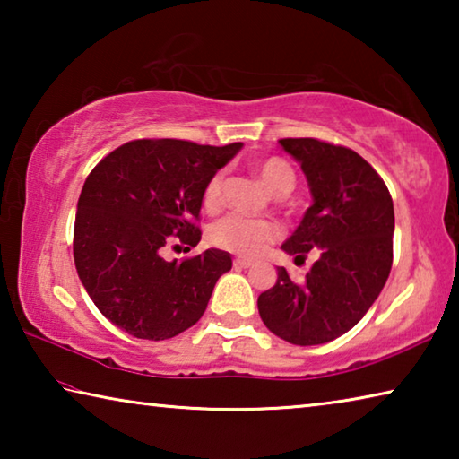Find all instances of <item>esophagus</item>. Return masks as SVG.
Returning <instances> with one entry per match:
<instances>
[{"mask_svg":"<svg viewBox=\"0 0 459 459\" xmlns=\"http://www.w3.org/2000/svg\"><path fill=\"white\" fill-rule=\"evenodd\" d=\"M232 265H235V269H248L253 265V263L248 259H235V261H232Z\"/></svg>","mask_w":459,"mask_h":459,"instance_id":"obj_1","label":"esophagus"}]
</instances>
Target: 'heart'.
Listing matches in <instances>:
<instances>
[{
  "instance_id": "1",
  "label": "heart",
  "mask_w": 459,
  "mask_h": 459,
  "mask_svg": "<svg viewBox=\"0 0 459 459\" xmlns=\"http://www.w3.org/2000/svg\"><path fill=\"white\" fill-rule=\"evenodd\" d=\"M257 174L267 188L281 196L293 190L295 186V172L290 161L283 158H267L261 160L257 164ZM222 188H224V178L222 174H214L211 180H208L204 188V196L202 202L208 211H216L222 202ZM281 230H279L277 224L269 221H259V219H248V216L240 214H229L221 219L211 229V240L214 247L222 248V251L240 255V257H255L265 251V248L279 238Z\"/></svg>"
}]
</instances>
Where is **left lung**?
<instances>
[{"mask_svg":"<svg viewBox=\"0 0 459 459\" xmlns=\"http://www.w3.org/2000/svg\"><path fill=\"white\" fill-rule=\"evenodd\" d=\"M301 164L314 204L281 245L295 261L314 251L304 283L285 267L257 299L263 324L290 344H325L362 320L391 273L394 211L375 168L344 145L314 137L279 139Z\"/></svg>","mask_w":459,"mask_h":459,"instance_id":"obj_1","label":"left lung"}]
</instances>
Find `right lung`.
<instances>
[{
  "label": "right lung",
  "instance_id": "add662e5",
  "mask_svg": "<svg viewBox=\"0 0 459 459\" xmlns=\"http://www.w3.org/2000/svg\"><path fill=\"white\" fill-rule=\"evenodd\" d=\"M240 143L198 145L135 139L105 155L82 186L74 219V265L99 312L143 340L174 338L196 324L230 253L206 248L166 261L169 243L196 247L198 216L211 178Z\"/></svg>",
  "mask_w": 459,
  "mask_h": 459
}]
</instances>
